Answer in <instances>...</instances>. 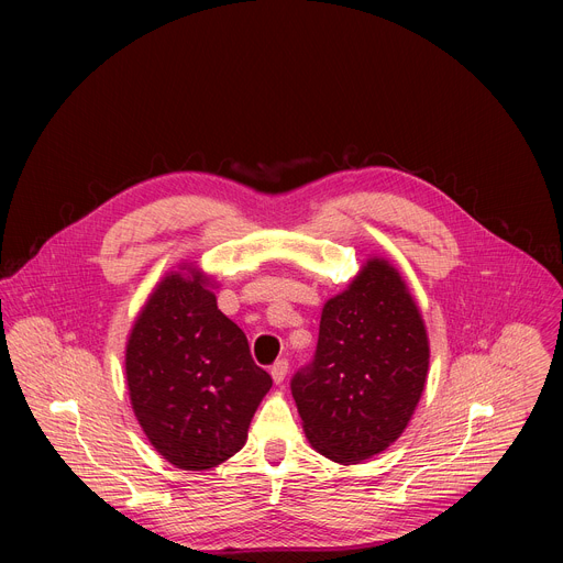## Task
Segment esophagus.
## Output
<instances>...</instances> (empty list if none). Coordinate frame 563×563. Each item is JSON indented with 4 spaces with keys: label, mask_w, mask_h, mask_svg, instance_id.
<instances>
[{
    "label": "esophagus",
    "mask_w": 563,
    "mask_h": 563,
    "mask_svg": "<svg viewBox=\"0 0 563 563\" xmlns=\"http://www.w3.org/2000/svg\"><path fill=\"white\" fill-rule=\"evenodd\" d=\"M287 369H289V363H287L285 358H280V361H276V363L272 365V378H274V383H276V385H280V383L285 380Z\"/></svg>",
    "instance_id": "34e87169"
}]
</instances>
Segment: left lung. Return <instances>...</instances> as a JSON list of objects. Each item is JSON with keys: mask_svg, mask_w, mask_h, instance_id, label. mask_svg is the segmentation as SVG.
Here are the masks:
<instances>
[{"mask_svg": "<svg viewBox=\"0 0 563 563\" xmlns=\"http://www.w3.org/2000/svg\"><path fill=\"white\" fill-rule=\"evenodd\" d=\"M423 316L398 269L365 261L320 313L316 356L291 380L307 441L352 465L406 432L428 380Z\"/></svg>", "mask_w": 563, "mask_h": 563, "instance_id": "1", "label": "left lung"}]
</instances>
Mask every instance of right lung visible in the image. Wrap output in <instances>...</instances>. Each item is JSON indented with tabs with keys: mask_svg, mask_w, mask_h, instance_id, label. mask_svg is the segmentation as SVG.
I'll use <instances>...</instances> for the list:
<instances>
[{
	"mask_svg": "<svg viewBox=\"0 0 563 563\" xmlns=\"http://www.w3.org/2000/svg\"><path fill=\"white\" fill-rule=\"evenodd\" d=\"M213 278L178 265L148 294L126 339L133 415L155 452L180 470L220 465L247 443L272 376L216 302Z\"/></svg>",
	"mask_w": 563,
	"mask_h": 563,
	"instance_id": "1",
	"label": "right lung"
}]
</instances>
